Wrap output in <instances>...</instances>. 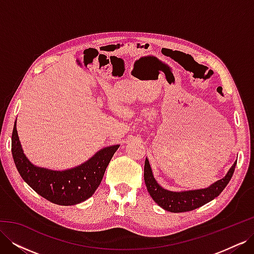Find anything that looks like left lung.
Instances as JSON below:
<instances>
[{
  "label": "left lung",
  "instance_id": "obj_1",
  "mask_svg": "<svg viewBox=\"0 0 254 254\" xmlns=\"http://www.w3.org/2000/svg\"><path fill=\"white\" fill-rule=\"evenodd\" d=\"M236 166V161L226 174L224 178L217 180L210 187L189 190H170L161 187L153 177L148 159H145L144 180L146 188L151 198L158 205L165 211L172 213H180L195 210L216 198L231 180Z\"/></svg>",
  "mask_w": 254,
  "mask_h": 254
}]
</instances>
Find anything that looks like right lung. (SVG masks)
Returning <instances> with one entry per match:
<instances>
[{
    "label": "right lung",
    "mask_w": 254,
    "mask_h": 254,
    "mask_svg": "<svg viewBox=\"0 0 254 254\" xmlns=\"http://www.w3.org/2000/svg\"><path fill=\"white\" fill-rule=\"evenodd\" d=\"M119 147V144L107 146L78 166L55 171L37 166L28 160L19 140L17 121L11 136L12 157L22 179L36 193L59 205L78 204L93 195Z\"/></svg>",
    "instance_id": "right-lung-1"
}]
</instances>
